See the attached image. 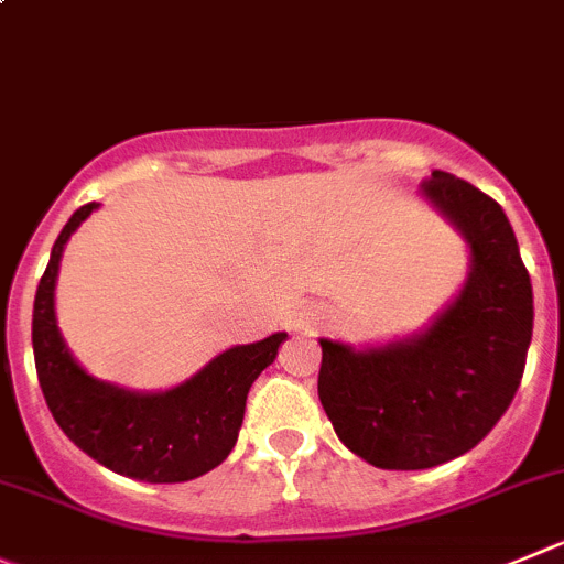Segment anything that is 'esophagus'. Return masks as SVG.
Segmentation results:
<instances>
[{
  "instance_id": "34e87169",
  "label": "esophagus",
  "mask_w": 564,
  "mask_h": 564,
  "mask_svg": "<svg viewBox=\"0 0 564 564\" xmlns=\"http://www.w3.org/2000/svg\"><path fill=\"white\" fill-rule=\"evenodd\" d=\"M315 321H318V313H315V310H304V313H299L296 318H293V326H296V329H304V326L315 324Z\"/></svg>"
}]
</instances>
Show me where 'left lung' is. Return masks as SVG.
Listing matches in <instances>:
<instances>
[{
    "label": "left lung",
    "instance_id": "1",
    "mask_svg": "<svg viewBox=\"0 0 564 564\" xmlns=\"http://www.w3.org/2000/svg\"><path fill=\"white\" fill-rule=\"evenodd\" d=\"M421 196L470 246L459 296L384 346L321 337V404L343 446L384 470L434 468L481 443L512 404L532 343V279L501 205L446 171H432Z\"/></svg>",
    "mask_w": 564,
    "mask_h": 564
}]
</instances>
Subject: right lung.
<instances>
[{
	"label": "right lung",
	"mask_w": 564,
	"mask_h": 564,
	"mask_svg": "<svg viewBox=\"0 0 564 564\" xmlns=\"http://www.w3.org/2000/svg\"><path fill=\"white\" fill-rule=\"evenodd\" d=\"M79 207L52 246L32 307L35 371L52 417L74 446L112 474L174 485L207 474L229 457L243 423L251 382L276 359L285 332L232 346L163 393H138L90 377L68 351L55 318V279L63 246L96 210Z\"/></svg>",
	"instance_id": "right-lung-1"
}]
</instances>
